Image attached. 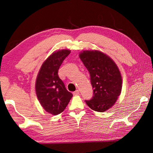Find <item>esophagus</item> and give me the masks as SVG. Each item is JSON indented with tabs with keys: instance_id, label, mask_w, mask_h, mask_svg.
I'll list each match as a JSON object with an SVG mask.
<instances>
[{
	"instance_id": "1",
	"label": "esophagus",
	"mask_w": 153,
	"mask_h": 153,
	"mask_svg": "<svg viewBox=\"0 0 153 153\" xmlns=\"http://www.w3.org/2000/svg\"><path fill=\"white\" fill-rule=\"evenodd\" d=\"M73 95H74V96L78 95H79V91L78 90H77V91H76L73 93Z\"/></svg>"
}]
</instances>
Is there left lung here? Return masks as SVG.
<instances>
[{"label": "left lung", "mask_w": 153, "mask_h": 153, "mask_svg": "<svg viewBox=\"0 0 153 153\" xmlns=\"http://www.w3.org/2000/svg\"><path fill=\"white\" fill-rule=\"evenodd\" d=\"M79 58L89 71L93 96L85 100L90 108L103 112L114 105L121 93L122 79L114 62L99 51H84Z\"/></svg>", "instance_id": "8db88e82"}]
</instances>
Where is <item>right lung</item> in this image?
Wrapping results in <instances>:
<instances>
[{
  "label": "right lung",
  "mask_w": 153,
  "mask_h": 153,
  "mask_svg": "<svg viewBox=\"0 0 153 153\" xmlns=\"http://www.w3.org/2000/svg\"><path fill=\"white\" fill-rule=\"evenodd\" d=\"M70 53V51L66 49L54 52L42 64L37 77L35 91L39 101L45 111L53 115L62 112L73 97L58 74Z\"/></svg>",
  "instance_id": "right-lung-1"
}]
</instances>
